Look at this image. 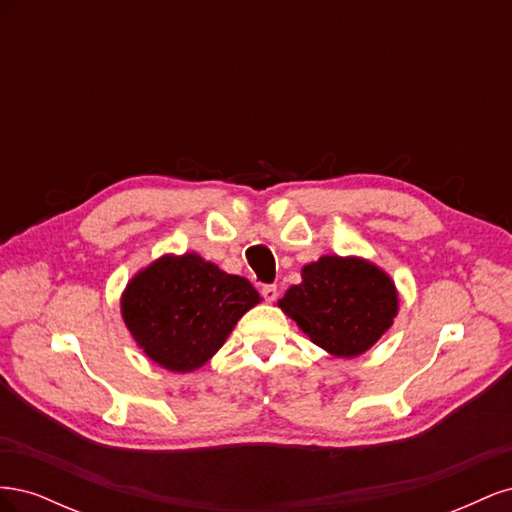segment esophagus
Here are the masks:
<instances>
[{"mask_svg": "<svg viewBox=\"0 0 512 512\" xmlns=\"http://www.w3.org/2000/svg\"><path fill=\"white\" fill-rule=\"evenodd\" d=\"M260 292H262V297H265V301H269V303H273L277 299V286L275 284H265Z\"/></svg>", "mask_w": 512, "mask_h": 512, "instance_id": "34e87169", "label": "esophagus"}]
</instances>
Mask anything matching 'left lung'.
I'll list each match as a JSON object with an SVG mask.
<instances>
[{"label": "left lung", "instance_id": "left-lung-1", "mask_svg": "<svg viewBox=\"0 0 512 512\" xmlns=\"http://www.w3.org/2000/svg\"><path fill=\"white\" fill-rule=\"evenodd\" d=\"M282 312L320 348L352 359L374 346L397 316V290L389 275L363 258L322 256L303 267Z\"/></svg>", "mask_w": 512, "mask_h": 512}]
</instances>
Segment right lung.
I'll list each match as a JSON object with an SVG mask.
<instances>
[{
	"mask_svg": "<svg viewBox=\"0 0 512 512\" xmlns=\"http://www.w3.org/2000/svg\"><path fill=\"white\" fill-rule=\"evenodd\" d=\"M256 303L260 294L245 277L228 275L198 254L162 256L132 277L121 316L151 361L194 371Z\"/></svg>",
	"mask_w": 512,
	"mask_h": 512,
	"instance_id": "obj_1",
	"label": "right lung"
}]
</instances>
